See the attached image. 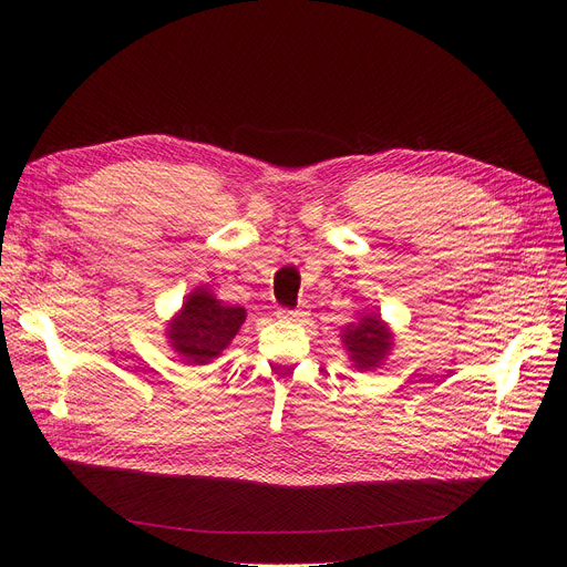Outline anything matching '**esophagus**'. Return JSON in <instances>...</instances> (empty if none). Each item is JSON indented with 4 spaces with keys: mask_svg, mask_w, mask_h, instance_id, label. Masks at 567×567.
Here are the masks:
<instances>
[{
    "mask_svg": "<svg viewBox=\"0 0 567 567\" xmlns=\"http://www.w3.org/2000/svg\"><path fill=\"white\" fill-rule=\"evenodd\" d=\"M308 316L310 312L306 310V308H297V310H280L278 312V318L282 320V322H306L308 320Z\"/></svg>",
    "mask_w": 567,
    "mask_h": 567,
    "instance_id": "34e87169",
    "label": "esophagus"
}]
</instances>
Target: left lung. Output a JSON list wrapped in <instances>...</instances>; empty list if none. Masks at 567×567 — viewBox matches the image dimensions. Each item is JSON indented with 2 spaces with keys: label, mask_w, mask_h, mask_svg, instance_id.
<instances>
[{
  "label": "left lung",
  "mask_w": 567,
  "mask_h": 567,
  "mask_svg": "<svg viewBox=\"0 0 567 567\" xmlns=\"http://www.w3.org/2000/svg\"><path fill=\"white\" fill-rule=\"evenodd\" d=\"M341 341L354 369L373 371L392 352L394 333L379 312H362L358 320L341 329Z\"/></svg>",
  "instance_id": "obj_1"
}]
</instances>
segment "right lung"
<instances>
[{
  "instance_id": "obj_1",
  "label": "right lung",
  "mask_w": 567,
  "mask_h": 567,
  "mask_svg": "<svg viewBox=\"0 0 567 567\" xmlns=\"http://www.w3.org/2000/svg\"><path fill=\"white\" fill-rule=\"evenodd\" d=\"M245 318L243 306H226L200 285L167 320L165 339L186 364H209L236 339Z\"/></svg>"
}]
</instances>
